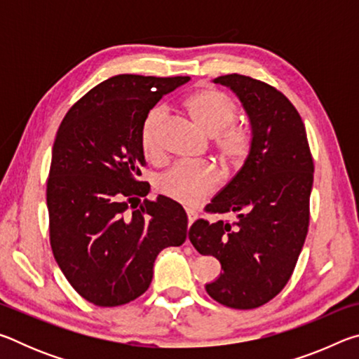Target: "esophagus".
<instances>
[{
  "mask_svg": "<svg viewBox=\"0 0 359 359\" xmlns=\"http://www.w3.org/2000/svg\"><path fill=\"white\" fill-rule=\"evenodd\" d=\"M187 217H188V228H190V224L198 218V212L193 209H187Z\"/></svg>",
  "mask_w": 359,
  "mask_h": 359,
  "instance_id": "esophagus-1",
  "label": "esophagus"
}]
</instances>
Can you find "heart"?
Instances as JSON below:
<instances>
[{"label": "heart", "mask_w": 359, "mask_h": 359, "mask_svg": "<svg viewBox=\"0 0 359 359\" xmlns=\"http://www.w3.org/2000/svg\"><path fill=\"white\" fill-rule=\"evenodd\" d=\"M184 106L191 118L209 135L215 136V149L222 160L231 166H241L250 155L253 133L250 126L234 121L238 104L226 93L217 88H201L185 100ZM166 111L151 107L139 130V142L149 160H160L163 155L161 130ZM218 175L209 163H177L158 175L156 191L172 201L188 205L201 204L215 190Z\"/></svg>", "instance_id": "obj_1"}]
</instances>
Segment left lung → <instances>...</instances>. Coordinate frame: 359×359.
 Instances as JSON below:
<instances>
[{
    "mask_svg": "<svg viewBox=\"0 0 359 359\" xmlns=\"http://www.w3.org/2000/svg\"><path fill=\"white\" fill-rule=\"evenodd\" d=\"M239 96L250 117L253 145L244 166L204 212H238L233 223L199 218L188 233L201 255L220 261L223 274L205 285L231 309H257L288 283L311 220L313 158L299 112L272 85L242 74L214 79Z\"/></svg>",
    "mask_w": 359,
    "mask_h": 359,
    "instance_id": "8db88e82",
    "label": "left lung"
}]
</instances>
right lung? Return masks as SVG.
Here are the masks:
<instances>
[{
	"label": "right lung",
	"instance_id": "obj_1",
	"mask_svg": "<svg viewBox=\"0 0 359 359\" xmlns=\"http://www.w3.org/2000/svg\"><path fill=\"white\" fill-rule=\"evenodd\" d=\"M188 81L114 76L60 125L46 190L50 247L71 287L95 306L135 301L150 287L158 253L187 239L184 208L166 196L145 198L139 130L163 95Z\"/></svg>",
	"mask_w": 359,
	"mask_h": 359
}]
</instances>
